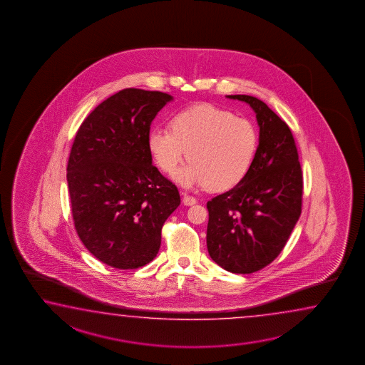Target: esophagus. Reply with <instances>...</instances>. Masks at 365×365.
Wrapping results in <instances>:
<instances>
[{"label":"esophagus","instance_id":"1","mask_svg":"<svg viewBox=\"0 0 365 365\" xmlns=\"http://www.w3.org/2000/svg\"><path fill=\"white\" fill-rule=\"evenodd\" d=\"M195 202L197 200L192 197V195H187L186 193H182V203L185 205V206H193L195 205Z\"/></svg>","mask_w":365,"mask_h":365}]
</instances>
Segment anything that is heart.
Returning <instances> with one entry per match:
<instances>
[{
	"label": "heart",
	"mask_w": 365,
	"mask_h": 365,
	"mask_svg": "<svg viewBox=\"0 0 365 365\" xmlns=\"http://www.w3.org/2000/svg\"><path fill=\"white\" fill-rule=\"evenodd\" d=\"M170 128L151 129L146 143L155 165L168 175L176 172L186 154L192 159L176 175L181 185L229 189L250 170L257 132L249 119L200 103L172 115Z\"/></svg>",
	"instance_id": "obj_1"
}]
</instances>
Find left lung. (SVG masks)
<instances>
[{
    "mask_svg": "<svg viewBox=\"0 0 365 365\" xmlns=\"http://www.w3.org/2000/svg\"><path fill=\"white\" fill-rule=\"evenodd\" d=\"M246 102L257 114L259 145L250 170L233 189L207 202V250L232 273H252L279 257L302 212L303 175L293 133L263 101Z\"/></svg>",
    "mask_w": 365,
    "mask_h": 365,
    "instance_id": "8db88e82",
    "label": "left lung"
}]
</instances>
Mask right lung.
<instances>
[{"label": "right lung", "mask_w": 365, "mask_h": 365, "mask_svg": "<svg viewBox=\"0 0 365 365\" xmlns=\"http://www.w3.org/2000/svg\"><path fill=\"white\" fill-rule=\"evenodd\" d=\"M172 96L127 88L81 123L67 182L75 229L89 252L118 269L157 257L162 227L179 207L178 187L153 165L148 133Z\"/></svg>", "instance_id": "obj_1"}]
</instances>
